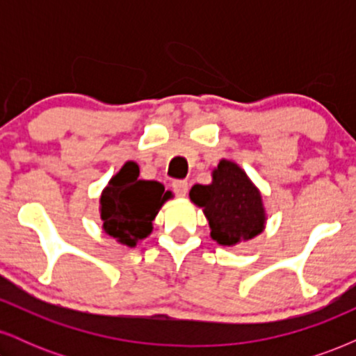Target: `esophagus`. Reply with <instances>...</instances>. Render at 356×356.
Returning <instances> with one entry per match:
<instances>
[{
  "instance_id": "esophagus-1",
  "label": "esophagus",
  "mask_w": 356,
  "mask_h": 356,
  "mask_svg": "<svg viewBox=\"0 0 356 356\" xmlns=\"http://www.w3.org/2000/svg\"><path fill=\"white\" fill-rule=\"evenodd\" d=\"M172 189L175 192V195H179V197H184V195L187 194V191H189V184H187V181H174L172 182Z\"/></svg>"
}]
</instances>
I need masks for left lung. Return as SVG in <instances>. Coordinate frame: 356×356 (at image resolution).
Masks as SVG:
<instances>
[{
	"label": "left lung",
	"mask_w": 356,
	"mask_h": 356,
	"mask_svg": "<svg viewBox=\"0 0 356 356\" xmlns=\"http://www.w3.org/2000/svg\"><path fill=\"white\" fill-rule=\"evenodd\" d=\"M189 197L202 207L211 238L220 246H236L264 229L268 218L263 195L236 162L222 159L212 170V182L195 184Z\"/></svg>",
	"instance_id": "8db88e82"
}]
</instances>
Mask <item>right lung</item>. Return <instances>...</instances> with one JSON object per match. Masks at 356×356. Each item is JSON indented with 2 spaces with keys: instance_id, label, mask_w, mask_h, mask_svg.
<instances>
[{
  "instance_id": "right-lung-1",
  "label": "right lung",
  "mask_w": 356,
  "mask_h": 356,
  "mask_svg": "<svg viewBox=\"0 0 356 356\" xmlns=\"http://www.w3.org/2000/svg\"><path fill=\"white\" fill-rule=\"evenodd\" d=\"M138 172L136 162H125L100 195L102 229L129 248L152 232V220L172 195L161 182L138 179Z\"/></svg>"
}]
</instances>
